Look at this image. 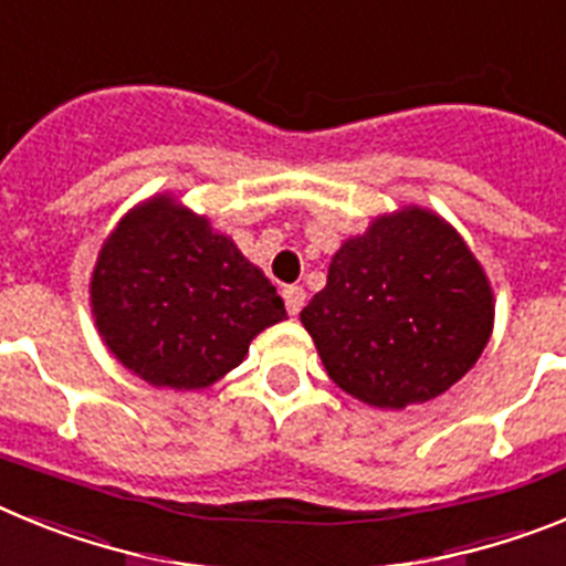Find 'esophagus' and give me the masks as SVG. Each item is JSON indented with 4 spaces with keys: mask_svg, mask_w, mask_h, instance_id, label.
Segmentation results:
<instances>
[{
    "mask_svg": "<svg viewBox=\"0 0 566 566\" xmlns=\"http://www.w3.org/2000/svg\"><path fill=\"white\" fill-rule=\"evenodd\" d=\"M283 300H286V308L292 317H297L300 308L306 306V292H303V286H286L283 289Z\"/></svg>",
    "mask_w": 566,
    "mask_h": 566,
    "instance_id": "34e87169",
    "label": "esophagus"
}]
</instances>
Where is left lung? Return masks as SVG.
I'll list each match as a JSON object with an SVG mask.
<instances>
[{
    "label": "left lung",
    "instance_id": "obj_1",
    "mask_svg": "<svg viewBox=\"0 0 566 566\" xmlns=\"http://www.w3.org/2000/svg\"><path fill=\"white\" fill-rule=\"evenodd\" d=\"M496 297L462 234L399 207L345 238L300 323L328 377L359 402L402 411L457 385L493 334Z\"/></svg>",
    "mask_w": 566,
    "mask_h": 566
}]
</instances>
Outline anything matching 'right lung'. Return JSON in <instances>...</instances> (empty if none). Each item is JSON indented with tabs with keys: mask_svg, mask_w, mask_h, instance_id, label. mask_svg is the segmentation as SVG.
Listing matches in <instances>:
<instances>
[{
	"mask_svg": "<svg viewBox=\"0 0 566 566\" xmlns=\"http://www.w3.org/2000/svg\"><path fill=\"white\" fill-rule=\"evenodd\" d=\"M90 312L124 368L172 391L223 379L260 332L286 319L266 274L172 192L135 203L104 238Z\"/></svg>",
	"mask_w": 566,
	"mask_h": 566,
	"instance_id": "add662e5",
	"label": "right lung"
}]
</instances>
